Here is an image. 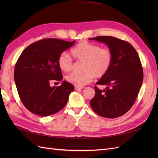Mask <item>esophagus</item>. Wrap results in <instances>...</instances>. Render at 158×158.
Returning <instances> with one entry per match:
<instances>
[{
    "mask_svg": "<svg viewBox=\"0 0 158 158\" xmlns=\"http://www.w3.org/2000/svg\"><path fill=\"white\" fill-rule=\"evenodd\" d=\"M83 88L82 87V88H80V87H78V86H75L74 87V89H76V90H79V89H82Z\"/></svg>",
    "mask_w": 158,
    "mask_h": 158,
    "instance_id": "1",
    "label": "esophagus"
}]
</instances>
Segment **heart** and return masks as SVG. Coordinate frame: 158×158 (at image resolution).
Returning <instances> with one entry per match:
<instances>
[{"label": "heart", "mask_w": 158, "mask_h": 158, "mask_svg": "<svg viewBox=\"0 0 158 158\" xmlns=\"http://www.w3.org/2000/svg\"><path fill=\"white\" fill-rule=\"evenodd\" d=\"M70 52L76 60L84 61V73H72L66 77L67 82L76 86L83 87L92 81L94 76L98 78L103 77L112 65L113 55L111 50L102 48L97 44L87 41L81 42ZM58 64L62 70L68 72L73 68V62L67 53L63 52L58 58Z\"/></svg>", "instance_id": "1"}]
</instances>
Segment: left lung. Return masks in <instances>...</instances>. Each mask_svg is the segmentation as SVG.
I'll return each mask as SVG.
<instances>
[{"mask_svg": "<svg viewBox=\"0 0 158 158\" xmlns=\"http://www.w3.org/2000/svg\"><path fill=\"white\" fill-rule=\"evenodd\" d=\"M108 45L113 55L108 73L96 82L106 85L103 90L94 87L95 96L90 106L103 117H121L129 111L136 101L143 81V69L135 49L129 43L111 36L89 38Z\"/></svg>", "mask_w": 158, "mask_h": 158, "instance_id": "obj_1", "label": "left lung"}]
</instances>
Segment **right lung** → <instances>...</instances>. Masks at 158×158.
Returning a JSON list of instances; mask_svg holds the SVG:
<instances>
[{
  "mask_svg": "<svg viewBox=\"0 0 158 158\" xmlns=\"http://www.w3.org/2000/svg\"><path fill=\"white\" fill-rule=\"evenodd\" d=\"M74 43L56 38L44 39L22 52L16 63L14 78L22 102L31 113L47 117L66 106L74 85L63 81L60 86L51 87L50 82L63 79L58 58Z\"/></svg>",
  "mask_w": 158,
  "mask_h": 158,
  "instance_id": "1",
  "label": "right lung"
}]
</instances>
